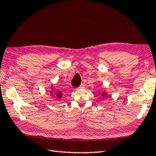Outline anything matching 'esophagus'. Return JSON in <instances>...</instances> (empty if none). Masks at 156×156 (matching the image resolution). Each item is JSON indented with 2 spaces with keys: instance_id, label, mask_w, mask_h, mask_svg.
Instances as JSON below:
<instances>
[{
  "instance_id": "1",
  "label": "esophagus",
  "mask_w": 156,
  "mask_h": 156,
  "mask_svg": "<svg viewBox=\"0 0 156 156\" xmlns=\"http://www.w3.org/2000/svg\"><path fill=\"white\" fill-rule=\"evenodd\" d=\"M84 87H85V85H84V84L83 83H81V85L79 86V89H83V88H84Z\"/></svg>"
}]
</instances>
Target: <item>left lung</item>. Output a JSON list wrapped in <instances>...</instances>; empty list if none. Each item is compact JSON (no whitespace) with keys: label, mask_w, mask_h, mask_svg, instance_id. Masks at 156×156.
Masks as SVG:
<instances>
[{"label":"left lung","mask_w":156,"mask_h":156,"mask_svg":"<svg viewBox=\"0 0 156 156\" xmlns=\"http://www.w3.org/2000/svg\"><path fill=\"white\" fill-rule=\"evenodd\" d=\"M99 94H101V93H100V91L99 92ZM101 96H102V98L104 99H106L107 98H109V97H110V95H107V93L105 91L101 93Z\"/></svg>","instance_id":"8db88e82"}]
</instances>
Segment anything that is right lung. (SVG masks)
Instances as JSON below:
<instances>
[{"label":"right lung","mask_w":156,"mask_h":156,"mask_svg":"<svg viewBox=\"0 0 156 156\" xmlns=\"http://www.w3.org/2000/svg\"><path fill=\"white\" fill-rule=\"evenodd\" d=\"M49 87H51V91L50 94L51 95V96L54 97V98H55V99H59L62 98V93L61 91H59V90H57V91H53L55 87H53V85L52 84Z\"/></svg>","instance_id":"obj_1"}]
</instances>
